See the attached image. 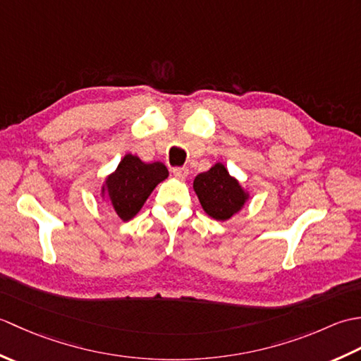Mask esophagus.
Instances as JSON below:
<instances>
[{
  "label": "esophagus",
  "mask_w": 361,
  "mask_h": 361,
  "mask_svg": "<svg viewBox=\"0 0 361 361\" xmlns=\"http://www.w3.org/2000/svg\"><path fill=\"white\" fill-rule=\"evenodd\" d=\"M172 173L176 176V178L180 180H185L188 173H189V169L188 167H173L172 169Z\"/></svg>",
  "instance_id": "34e87169"
}]
</instances>
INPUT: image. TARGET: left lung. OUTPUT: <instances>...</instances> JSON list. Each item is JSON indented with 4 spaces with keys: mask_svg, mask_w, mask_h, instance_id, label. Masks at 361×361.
I'll use <instances>...</instances> for the list:
<instances>
[{
    "mask_svg": "<svg viewBox=\"0 0 361 361\" xmlns=\"http://www.w3.org/2000/svg\"><path fill=\"white\" fill-rule=\"evenodd\" d=\"M194 190L204 212L216 220H228L247 202L239 181L228 173L224 164L217 163L208 172L195 176Z\"/></svg>",
    "mask_w": 361,
    "mask_h": 361,
    "instance_id": "obj_1",
    "label": "left lung"
}]
</instances>
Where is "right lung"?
I'll use <instances>...</instances> for the list:
<instances>
[{"instance_id":"1","label":"right lung","mask_w":361,"mask_h":361,"mask_svg":"<svg viewBox=\"0 0 361 361\" xmlns=\"http://www.w3.org/2000/svg\"><path fill=\"white\" fill-rule=\"evenodd\" d=\"M167 175V167L159 161L145 164L137 157L126 155L114 173L106 178L110 209L124 221L133 219L152 190Z\"/></svg>"}]
</instances>
